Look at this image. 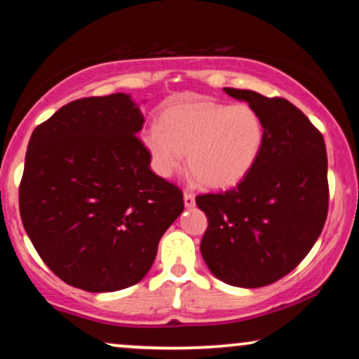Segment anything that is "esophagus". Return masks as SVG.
<instances>
[{"label": "esophagus", "mask_w": 359, "mask_h": 359, "mask_svg": "<svg viewBox=\"0 0 359 359\" xmlns=\"http://www.w3.org/2000/svg\"><path fill=\"white\" fill-rule=\"evenodd\" d=\"M184 204L185 208H194L196 205V197L191 192H184Z\"/></svg>", "instance_id": "esophagus-1"}]
</instances>
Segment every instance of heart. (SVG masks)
Returning <instances> with one entry per match:
<instances>
[{
  "mask_svg": "<svg viewBox=\"0 0 359 359\" xmlns=\"http://www.w3.org/2000/svg\"><path fill=\"white\" fill-rule=\"evenodd\" d=\"M151 168L163 179L189 168L208 189L224 191L240 184L257 165L265 145V123L250 104L180 102L168 108L162 126L142 135Z\"/></svg>",
  "mask_w": 359,
  "mask_h": 359,
  "instance_id": "1",
  "label": "heart"
}]
</instances>
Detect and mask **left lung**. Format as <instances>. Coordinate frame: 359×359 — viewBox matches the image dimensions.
<instances>
[{"label":"left lung","instance_id":"obj_1","mask_svg":"<svg viewBox=\"0 0 359 359\" xmlns=\"http://www.w3.org/2000/svg\"><path fill=\"white\" fill-rule=\"evenodd\" d=\"M224 90L258 111L265 145L236 187L196 197L209 222L201 253L224 283L265 287L290 273L323 231L329 205L325 143L290 101Z\"/></svg>","mask_w":359,"mask_h":359}]
</instances>
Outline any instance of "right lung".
<instances>
[{
	"instance_id": "right-lung-1",
	"label": "right lung",
	"mask_w": 359,
	"mask_h": 359,
	"mask_svg": "<svg viewBox=\"0 0 359 359\" xmlns=\"http://www.w3.org/2000/svg\"><path fill=\"white\" fill-rule=\"evenodd\" d=\"M143 121L116 93L69 102L32 133L20 216L45 265L69 285L114 292L138 283L184 211L180 189L151 172Z\"/></svg>"
}]
</instances>
